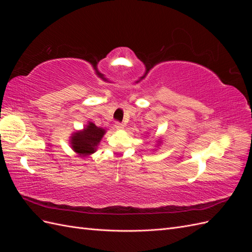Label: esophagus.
Masks as SVG:
<instances>
[{
    "label": "esophagus",
    "instance_id": "1",
    "mask_svg": "<svg viewBox=\"0 0 252 252\" xmlns=\"http://www.w3.org/2000/svg\"><path fill=\"white\" fill-rule=\"evenodd\" d=\"M114 126H116V128L118 129V130H121V129H123L125 127V125L123 123H121V122H117L116 125H114Z\"/></svg>",
    "mask_w": 252,
    "mask_h": 252
}]
</instances>
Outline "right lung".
I'll list each match as a JSON object with an SVG mask.
<instances>
[{
    "mask_svg": "<svg viewBox=\"0 0 252 252\" xmlns=\"http://www.w3.org/2000/svg\"><path fill=\"white\" fill-rule=\"evenodd\" d=\"M104 133L105 130L103 128H98L89 122V125L83 131L74 133L71 136L73 150L83 157L94 154Z\"/></svg>",
    "mask_w": 252,
    "mask_h": 252,
    "instance_id": "add662e5",
    "label": "right lung"
}]
</instances>
